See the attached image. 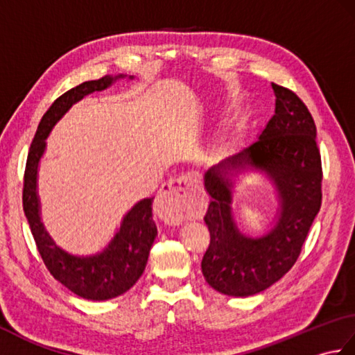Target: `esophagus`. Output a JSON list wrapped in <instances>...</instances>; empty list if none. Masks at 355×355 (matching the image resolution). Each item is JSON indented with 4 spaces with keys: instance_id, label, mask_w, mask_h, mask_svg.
<instances>
[{
    "instance_id": "esophagus-1",
    "label": "esophagus",
    "mask_w": 355,
    "mask_h": 355,
    "mask_svg": "<svg viewBox=\"0 0 355 355\" xmlns=\"http://www.w3.org/2000/svg\"><path fill=\"white\" fill-rule=\"evenodd\" d=\"M195 178L191 173L172 177L166 182L155 197V210L164 223L177 224L183 220Z\"/></svg>"
}]
</instances>
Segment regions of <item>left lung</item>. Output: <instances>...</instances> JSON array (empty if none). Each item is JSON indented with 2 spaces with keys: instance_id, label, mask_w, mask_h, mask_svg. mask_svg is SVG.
Listing matches in <instances>:
<instances>
[{
  "instance_id": "8db88e82",
  "label": "left lung",
  "mask_w": 355,
  "mask_h": 355,
  "mask_svg": "<svg viewBox=\"0 0 355 355\" xmlns=\"http://www.w3.org/2000/svg\"><path fill=\"white\" fill-rule=\"evenodd\" d=\"M271 88L275 116L258 140L205 172L210 244L201 270L206 282L227 296H253L277 282L296 262L322 205L314 120L290 89ZM253 171L269 180L278 201L274 220L256 237L243 232L232 212L240 175Z\"/></svg>"
}]
</instances>
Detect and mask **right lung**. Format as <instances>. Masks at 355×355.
<instances>
[{"instance_id": "1", "label": "right lung", "mask_w": 355, "mask_h": 355, "mask_svg": "<svg viewBox=\"0 0 355 355\" xmlns=\"http://www.w3.org/2000/svg\"><path fill=\"white\" fill-rule=\"evenodd\" d=\"M132 80L134 76H116L88 80L53 102L42 116L35 139L30 146L26 164L22 206L41 258L56 281L78 296L88 300H108L126 293L139 281L145 271L150 247L157 236V225L153 220L154 197L143 198L123 215L114 236L99 252L92 254H73L59 247L45 229L41 216V198L37 192L40 163L47 149V140L53 128L73 105L85 96L103 92L117 80Z\"/></svg>"}]
</instances>
